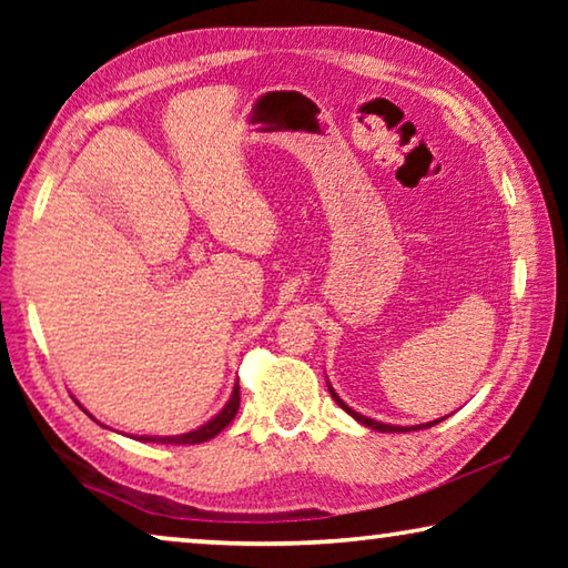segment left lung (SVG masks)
I'll list each match as a JSON object with an SVG mask.
<instances>
[{"instance_id":"left-lung-1","label":"left lung","mask_w":568,"mask_h":568,"mask_svg":"<svg viewBox=\"0 0 568 568\" xmlns=\"http://www.w3.org/2000/svg\"><path fill=\"white\" fill-rule=\"evenodd\" d=\"M328 390H331V396L335 398V403H338V406L348 413V416H353L355 420L358 423H363V426H368V428H373V430H383V434H406V430H420V428H430V426H436V423H440L444 418H438V420H430V423H420V426H390V423H378V420H373V418H365V416H361V413H355L353 408H348L345 406V403L338 398V393H335L333 388H331V383H328Z\"/></svg>"}]
</instances>
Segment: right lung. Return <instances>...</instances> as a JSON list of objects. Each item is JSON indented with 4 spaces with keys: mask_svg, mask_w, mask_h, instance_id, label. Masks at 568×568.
Here are the masks:
<instances>
[{
    "mask_svg": "<svg viewBox=\"0 0 568 568\" xmlns=\"http://www.w3.org/2000/svg\"><path fill=\"white\" fill-rule=\"evenodd\" d=\"M237 408H240V386L235 383L233 396H230V400L225 403V408L220 410L215 418H210L205 426L190 430V434H180V436H134V438H138V440H150V444H175V446H182V444H203V440L215 438L220 430H223L227 423L235 418Z\"/></svg>",
    "mask_w": 568,
    "mask_h": 568,
    "instance_id": "right-lung-1",
    "label": "right lung"
}]
</instances>
